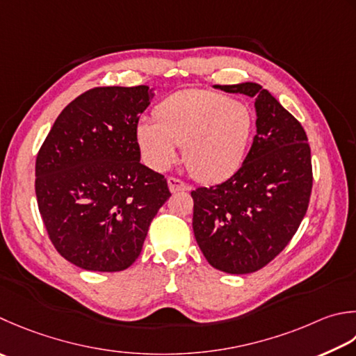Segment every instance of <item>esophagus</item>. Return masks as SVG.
<instances>
[{"label":"esophagus","instance_id":"1","mask_svg":"<svg viewBox=\"0 0 356 356\" xmlns=\"http://www.w3.org/2000/svg\"><path fill=\"white\" fill-rule=\"evenodd\" d=\"M168 186L171 193H177V191H188L190 190V185H186L184 180H180L177 177H168Z\"/></svg>","mask_w":356,"mask_h":356}]
</instances>
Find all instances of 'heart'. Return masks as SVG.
<instances>
[{
    "label": "heart",
    "mask_w": 356,
    "mask_h": 356,
    "mask_svg": "<svg viewBox=\"0 0 356 356\" xmlns=\"http://www.w3.org/2000/svg\"><path fill=\"white\" fill-rule=\"evenodd\" d=\"M154 120L137 127L145 162L156 171L170 168L182 146V160L194 179L220 182L239 168L252 132V115L239 102L213 90L191 89L168 97Z\"/></svg>",
    "instance_id": "obj_1"
}]
</instances>
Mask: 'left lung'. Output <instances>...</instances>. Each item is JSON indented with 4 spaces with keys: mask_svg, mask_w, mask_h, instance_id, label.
<instances>
[{
    "mask_svg": "<svg viewBox=\"0 0 356 356\" xmlns=\"http://www.w3.org/2000/svg\"><path fill=\"white\" fill-rule=\"evenodd\" d=\"M214 88L253 97L257 132L232 177L191 191L193 229L210 266L247 275L287 247L307 213L310 145L301 123L257 83Z\"/></svg>",
    "mask_w": 356,
    "mask_h": 356,
    "instance_id": "obj_1",
    "label": "left lung"
}]
</instances>
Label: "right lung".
Masks as SVG:
<instances>
[{"mask_svg": "<svg viewBox=\"0 0 356 356\" xmlns=\"http://www.w3.org/2000/svg\"><path fill=\"white\" fill-rule=\"evenodd\" d=\"M148 86L94 88L61 111L35 162V194L49 239L74 266L122 271L142 252L171 193L140 163L137 124Z\"/></svg>", "mask_w": 356, "mask_h": 356, "instance_id": "add662e5", "label": "right lung"}]
</instances>
